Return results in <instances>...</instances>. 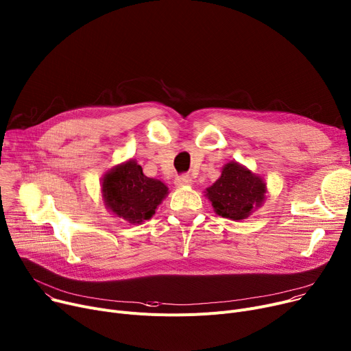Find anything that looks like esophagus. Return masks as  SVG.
Returning a JSON list of instances; mask_svg holds the SVG:
<instances>
[{"label":"esophagus","mask_w":351,"mask_h":351,"mask_svg":"<svg viewBox=\"0 0 351 351\" xmlns=\"http://www.w3.org/2000/svg\"><path fill=\"white\" fill-rule=\"evenodd\" d=\"M191 183H192V179H191L189 175H186V173L179 175V176H176V179H175V184L179 186V188H182V186H189Z\"/></svg>","instance_id":"esophagus-1"}]
</instances>
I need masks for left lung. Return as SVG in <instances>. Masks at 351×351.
<instances>
[{"mask_svg":"<svg viewBox=\"0 0 351 351\" xmlns=\"http://www.w3.org/2000/svg\"><path fill=\"white\" fill-rule=\"evenodd\" d=\"M265 183L237 162H228L221 176L206 191L216 213L231 220H243L264 202Z\"/></svg>","mask_w":351,"mask_h":351,"instance_id":"left-lung-1","label":"left lung"}]
</instances>
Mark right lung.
Here are the masks:
<instances>
[{
	"instance_id": "add662e5",
	"label": "right lung",
	"mask_w": 351,
	"mask_h": 351,
	"mask_svg": "<svg viewBox=\"0 0 351 351\" xmlns=\"http://www.w3.org/2000/svg\"><path fill=\"white\" fill-rule=\"evenodd\" d=\"M101 192L114 215L130 223H143L155 215L168 188L160 180L145 176L143 168L131 159L106 175Z\"/></svg>"
}]
</instances>
